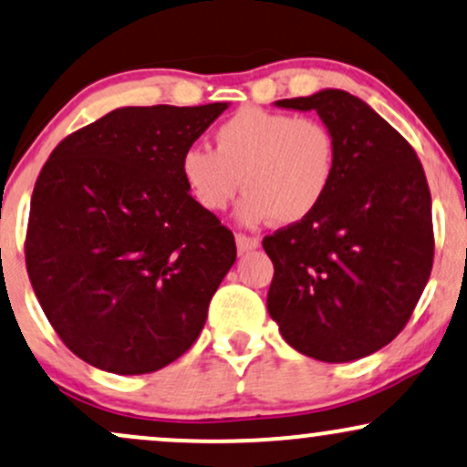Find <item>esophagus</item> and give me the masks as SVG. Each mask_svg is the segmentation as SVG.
I'll return each instance as SVG.
<instances>
[{
	"label": "esophagus",
	"mask_w": 467,
	"mask_h": 467,
	"mask_svg": "<svg viewBox=\"0 0 467 467\" xmlns=\"http://www.w3.org/2000/svg\"><path fill=\"white\" fill-rule=\"evenodd\" d=\"M237 250L239 254H245V252H252L256 250L258 245H261V241H258L256 237H248V234H237Z\"/></svg>",
	"instance_id": "esophagus-1"
}]
</instances>
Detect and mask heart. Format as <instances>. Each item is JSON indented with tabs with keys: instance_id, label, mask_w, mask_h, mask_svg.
Masks as SVG:
<instances>
[{
	"instance_id": "b5f03b06",
	"label": "heart",
	"mask_w": 467,
	"mask_h": 467,
	"mask_svg": "<svg viewBox=\"0 0 467 467\" xmlns=\"http://www.w3.org/2000/svg\"><path fill=\"white\" fill-rule=\"evenodd\" d=\"M213 141L215 150L189 145L178 162L184 189L206 213H222L244 187V226L272 217L297 223L333 187L337 141L317 119L248 106L219 123Z\"/></svg>"
}]
</instances>
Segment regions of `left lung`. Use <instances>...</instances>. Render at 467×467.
<instances>
[{"mask_svg":"<svg viewBox=\"0 0 467 467\" xmlns=\"http://www.w3.org/2000/svg\"><path fill=\"white\" fill-rule=\"evenodd\" d=\"M316 110L337 141L319 209L263 239L267 311L294 350L326 363L374 355L411 317L432 267L431 191L411 145L341 88L278 99Z\"/></svg>","mask_w":467,"mask_h":467,"instance_id":"8db88e82","label":"left lung"}]
</instances>
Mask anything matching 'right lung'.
<instances>
[{
  "label": "right lung",
  "mask_w": 467,
  "mask_h": 467,
  "mask_svg": "<svg viewBox=\"0 0 467 467\" xmlns=\"http://www.w3.org/2000/svg\"><path fill=\"white\" fill-rule=\"evenodd\" d=\"M228 109L123 106L69 134L30 204L26 265L65 346L104 372L150 374L204 328L237 245L180 178V154Z\"/></svg>",
  "instance_id": "right-lung-1"
}]
</instances>
